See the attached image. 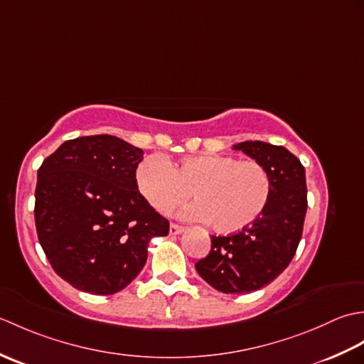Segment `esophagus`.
<instances>
[{
  "instance_id": "obj_1",
  "label": "esophagus",
  "mask_w": 364,
  "mask_h": 364,
  "mask_svg": "<svg viewBox=\"0 0 364 364\" xmlns=\"http://www.w3.org/2000/svg\"><path fill=\"white\" fill-rule=\"evenodd\" d=\"M184 230H186V228L181 227V225H178V223H170L168 233H170V235H180V233H183Z\"/></svg>"
}]
</instances>
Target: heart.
<instances>
[{"instance_id":"1","label":"heart","mask_w":364,"mask_h":364,"mask_svg":"<svg viewBox=\"0 0 364 364\" xmlns=\"http://www.w3.org/2000/svg\"><path fill=\"white\" fill-rule=\"evenodd\" d=\"M136 186L151 208L172 213L189 197L188 215L219 233H236L264 213L272 194L267 168L255 159L230 154H192L175 161L146 156L136 167Z\"/></svg>"}]
</instances>
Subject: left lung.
Instances as JSON below:
<instances>
[{
	"label": "left lung",
	"instance_id": "obj_1",
	"mask_svg": "<svg viewBox=\"0 0 364 364\" xmlns=\"http://www.w3.org/2000/svg\"><path fill=\"white\" fill-rule=\"evenodd\" d=\"M233 149L267 168L272 194L252 225L233 235L211 236V250L196 269L214 289L247 294L274 282L296 255L308 206L305 167L284 146L245 141Z\"/></svg>",
	"mask_w": 364,
	"mask_h": 364
}]
</instances>
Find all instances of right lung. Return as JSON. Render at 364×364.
I'll return each mask as SVG.
<instances>
[{
    "label": "right lung",
    "instance_id": "1",
    "mask_svg": "<svg viewBox=\"0 0 364 364\" xmlns=\"http://www.w3.org/2000/svg\"><path fill=\"white\" fill-rule=\"evenodd\" d=\"M144 151L98 134L65 141L37 172L34 218L51 267L73 288L109 296L145 266L151 237L168 220L136 186Z\"/></svg>",
    "mask_w": 364,
    "mask_h": 364
}]
</instances>
